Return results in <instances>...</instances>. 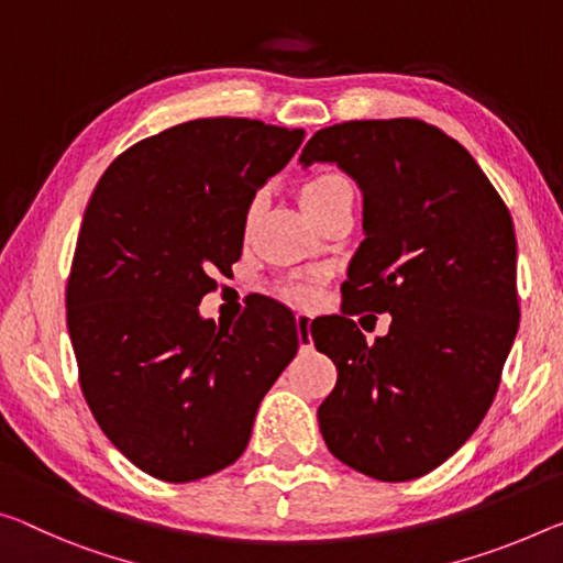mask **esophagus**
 I'll return each instance as SVG.
<instances>
[{
    "label": "esophagus",
    "mask_w": 563,
    "mask_h": 563,
    "mask_svg": "<svg viewBox=\"0 0 563 563\" xmlns=\"http://www.w3.org/2000/svg\"><path fill=\"white\" fill-rule=\"evenodd\" d=\"M296 325H298L300 347H310V316L308 313H298L296 316Z\"/></svg>",
    "instance_id": "obj_1"
}]
</instances>
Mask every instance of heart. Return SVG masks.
Wrapping results in <instances>:
<instances>
[{
  "mask_svg": "<svg viewBox=\"0 0 563 563\" xmlns=\"http://www.w3.org/2000/svg\"><path fill=\"white\" fill-rule=\"evenodd\" d=\"M343 190H353L351 183H347L343 175L316 173V175H310L306 183H302L300 202H302V208L308 210V216H313V212H318L328 200H333L335 195ZM283 290H285V298L296 302V306L310 308V306H316L320 298V278L318 275H298V278L285 283Z\"/></svg>",
  "mask_w": 563,
  "mask_h": 563,
  "instance_id": "1",
  "label": "heart"
}]
</instances>
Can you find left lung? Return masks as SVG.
<instances>
[{"label": "left lung", "instance_id": "left-lung-1", "mask_svg": "<svg viewBox=\"0 0 563 563\" xmlns=\"http://www.w3.org/2000/svg\"><path fill=\"white\" fill-rule=\"evenodd\" d=\"M300 163H338L363 190L343 316L310 330L338 368L320 433L371 478L431 474L484 421L519 330L511 212L461 142L416 118L318 130ZM361 312L394 314L389 335L365 344Z\"/></svg>", "mask_w": 563, "mask_h": 563}]
</instances>
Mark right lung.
Segmentation results:
<instances>
[{"mask_svg":"<svg viewBox=\"0 0 563 563\" xmlns=\"http://www.w3.org/2000/svg\"><path fill=\"white\" fill-rule=\"evenodd\" d=\"M302 135L247 118L175 124L124 150L87 202L67 278L79 388L107 439L159 481L243 456L257 406L296 358V318L278 300L225 328L198 306L240 261L255 190Z\"/></svg>","mask_w":563,"mask_h":563,"instance_id":"obj_1","label":"right lung"}]
</instances>
